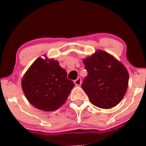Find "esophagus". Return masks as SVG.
Masks as SVG:
<instances>
[{"label": "esophagus", "instance_id": "obj_1", "mask_svg": "<svg viewBox=\"0 0 146 146\" xmlns=\"http://www.w3.org/2000/svg\"><path fill=\"white\" fill-rule=\"evenodd\" d=\"M74 83L76 84V85H77V86H80V85H81V78H80V77L78 78L76 80H74Z\"/></svg>", "mask_w": 146, "mask_h": 146}]
</instances>
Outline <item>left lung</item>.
Segmentation results:
<instances>
[{
    "instance_id": "1",
    "label": "left lung",
    "mask_w": 146,
    "mask_h": 146,
    "mask_svg": "<svg viewBox=\"0 0 146 146\" xmlns=\"http://www.w3.org/2000/svg\"><path fill=\"white\" fill-rule=\"evenodd\" d=\"M88 76L82 88L96 107L110 109L123 99L129 82L126 68L105 51H97L83 61Z\"/></svg>"
}]
</instances>
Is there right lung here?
<instances>
[{"instance_id": "add662e5", "label": "right lung", "mask_w": 146, "mask_h": 146, "mask_svg": "<svg viewBox=\"0 0 146 146\" xmlns=\"http://www.w3.org/2000/svg\"><path fill=\"white\" fill-rule=\"evenodd\" d=\"M74 86L58 61H47L41 57L29 67L22 80L23 90L29 103L47 111L56 110L64 104Z\"/></svg>"}]
</instances>
